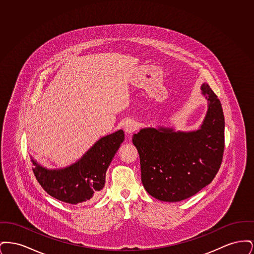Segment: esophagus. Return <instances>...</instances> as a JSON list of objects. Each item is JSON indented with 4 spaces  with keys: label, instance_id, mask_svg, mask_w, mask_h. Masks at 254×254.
Masks as SVG:
<instances>
[{
    "label": "esophagus",
    "instance_id": "1",
    "mask_svg": "<svg viewBox=\"0 0 254 254\" xmlns=\"http://www.w3.org/2000/svg\"><path fill=\"white\" fill-rule=\"evenodd\" d=\"M124 127H125V131L127 133V134H131V133L134 132L137 129L138 125H137L136 122L133 121V120H128V121L125 123Z\"/></svg>",
    "mask_w": 254,
    "mask_h": 254
}]
</instances>
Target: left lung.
<instances>
[{
	"label": "left lung",
	"mask_w": 254,
	"mask_h": 254,
	"mask_svg": "<svg viewBox=\"0 0 254 254\" xmlns=\"http://www.w3.org/2000/svg\"><path fill=\"white\" fill-rule=\"evenodd\" d=\"M207 101L204 121L196 130L145 127L134 134L147 193L160 201L179 202L210 184L220 169L225 147V118L209 85H201Z\"/></svg>",
	"instance_id": "1"
}]
</instances>
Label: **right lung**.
<instances>
[{
	"label": "right lung",
	"mask_w": 254,
	"mask_h": 254,
	"mask_svg": "<svg viewBox=\"0 0 254 254\" xmlns=\"http://www.w3.org/2000/svg\"><path fill=\"white\" fill-rule=\"evenodd\" d=\"M124 140L122 129L102 137L79 160L62 169H47L31 157L37 181L64 203L77 205L93 200L104 189L107 169Z\"/></svg>",
	"instance_id": "add662e5"
}]
</instances>
